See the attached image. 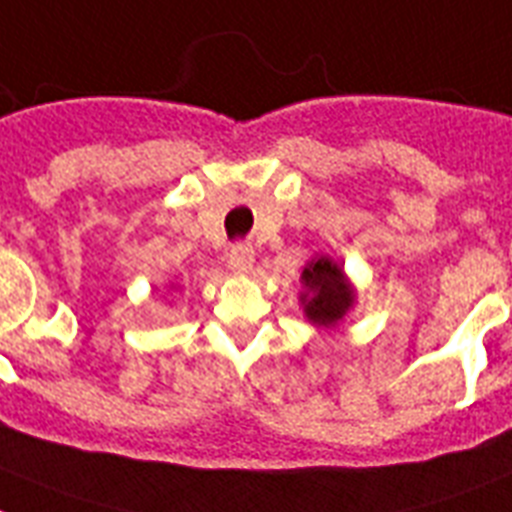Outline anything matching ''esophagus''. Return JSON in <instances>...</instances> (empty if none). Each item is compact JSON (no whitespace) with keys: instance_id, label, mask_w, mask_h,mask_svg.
Returning <instances> with one entry per match:
<instances>
[{"instance_id":"esophagus-1","label":"esophagus","mask_w":512,"mask_h":512,"mask_svg":"<svg viewBox=\"0 0 512 512\" xmlns=\"http://www.w3.org/2000/svg\"><path fill=\"white\" fill-rule=\"evenodd\" d=\"M255 263V249L249 247V244H234L231 252H228V265L236 270V273H247Z\"/></svg>"}]
</instances>
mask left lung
I'll list each match as a JSON object with an SVG mask.
<instances>
[{
    "instance_id": "left-lung-1",
    "label": "left lung",
    "mask_w": 512,
    "mask_h": 512,
    "mask_svg": "<svg viewBox=\"0 0 512 512\" xmlns=\"http://www.w3.org/2000/svg\"><path fill=\"white\" fill-rule=\"evenodd\" d=\"M302 281L310 289V297H302L305 313L318 326H334L352 305L350 286L344 284L342 270L328 257H321V260L310 263V268L302 270Z\"/></svg>"
}]
</instances>
